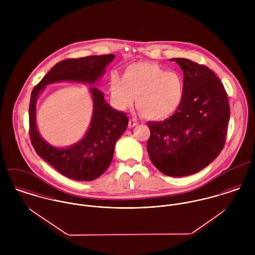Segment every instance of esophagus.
I'll return each instance as SVG.
<instances>
[{"label": "esophagus", "instance_id": "esophagus-1", "mask_svg": "<svg viewBox=\"0 0 255 255\" xmlns=\"http://www.w3.org/2000/svg\"><path fill=\"white\" fill-rule=\"evenodd\" d=\"M136 125H138V123H137V121L135 119H130L129 120V122H128V128H134Z\"/></svg>", "mask_w": 255, "mask_h": 255}]
</instances>
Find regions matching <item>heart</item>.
Returning a JSON list of instances; mask_svg holds the SVG:
<instances>
[{
  "mask_svg": "<svg viewBox=\"0 0 255 255\" xmlns=\"http://www.w3.org/2000/svg\"><path fill=\"white\" fill-rule=\"evenodd\" d=\"M184 81L178 72H166L154 63L139 62L126 69L124 78L113 75L111 95L120 109L135 106L148 120H163L180 107Z\"/></svg>",
  "mask_w": 255,
  "mask_h": 255,
  "instance_id": "obj_1",
  "label": "heart"
}]
</instances>
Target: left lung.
Wrapping results in <instances>:
<instances>
[{"label":"left lung","instance_id":"obj_1","mask_svg":"<svg viewBox=\"0 0 255 255\" xmlns=\"http://www.w3.org/2000/svg\"><path fill=\"white\" fill-rule=\"evenodd\" d=\"M171 61L183 71V98L173 116L147 123V152L160 172L184 177L201 171L221 153L230 106L221 80L209 68L183 58Z\"/></svg>","mask_w":255,"mask_h":255}]
</instances>
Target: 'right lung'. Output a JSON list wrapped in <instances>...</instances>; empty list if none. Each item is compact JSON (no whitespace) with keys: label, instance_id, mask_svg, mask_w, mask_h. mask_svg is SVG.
<instances>
[{"label":"right lung","instance_id":"add662e5","mask_svg":"<svg viewBox=\"0 0 255 255\" xmlns=\"http://www.w3.org/2000/svg\"><path fill=\"white\" fill-rule=\"evenodd\" d=\"M115 55L68 59L55 65L33 88L29 104V135L37 154L65 177L75 181H93L110 166L115 145L126 131L128 119L124 112L113 109L96 87H90L93 99L92 120L84 137L67 148L46 142L37 130L36 101L47 84L76 81L94 84L105 73Z\"/></svg>","mask_w":255,"mask_h":255}]
</instances>
